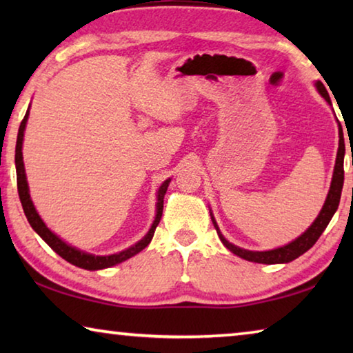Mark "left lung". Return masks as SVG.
Here are the masks:
<instances>
[{"instance_id":"8db88e82","label":"left lung","mask_w":353,"mask_h":353,"mask_svg":"<svg viewBox=\"0 0 353 353\" xmlns=\"http://www.w3.org/2000/svg\"><path fill=\"white\" fill-rule=\"evenodd\" d=\"M316 88L318 92L325 98L328 104L330 103V97L325 90L324 83L321 81L316 82ZM344 152H345V146H344V137H343V129L341 124H339V148H338V154H336V163H334V171H333V177H332V185L330 190H328L327 199L324 202V207H322L321 213L318 214V218L314 219V223L308 227V229L303 232V234L296 238L294 241H291L290 244H286L283 248H277L272 250H263V252H255V250H246L235 246L225 240L221 234L216 221L212 216V221L214 227H216V232L223 241L224 246L234 252L235 255L241 256V259L248 260V261H254V263H263V265H276V263H290L292 260H296L297 256H301L302 254H305L310 248H313V244L319 240V236L322 235V232L325 230V227L330 223V219L333 218L334 212L339 205V199H341V191H343V183H344Z\"/></svg>"}]
</instances>
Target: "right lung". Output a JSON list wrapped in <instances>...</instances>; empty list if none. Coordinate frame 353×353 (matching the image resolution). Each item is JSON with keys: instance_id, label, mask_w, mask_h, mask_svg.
Listing matches in <instances>:
<instances>
[{"instance_id": "1", "label": "right lung", "mask_w": 353, "mask_h": 353, "mask_svg": "<svg viewBox=\"0 0 353 353\" xmlns=\"http://www.w3.org/2000/svg\"><path fill=\"white\" fill-rule=\"evenodd\" d=\"M28 117H29V109L26 112L25 118L20 124L19 129V137H17V146H15V168H17V187H19V196L23 205V210H25L26 218L31 224L32 229L37 232V234L43 238V241L50 246L56 254L62 256L63 260H67L71 265H74L77 268H82V270H88V271H98V270H104V268H110L115 266L118 263H121L124 260L130 259V256L137 255L141 252L149 243H151L155 227L159 225L160 218H162L163 213V198L166 190H168V185L171 182V179H166V181L160 185V188L157 191V214H155V219L149 229L148 234L145 235L143 240H140L134 246H130L129 249L123 250V252L118 254H112V255H93V254H87L82 252V250L76 249L73 246H70L65 241H62L56 234L48 229L45 225L43 221L39 216L37 210L31 201V196H29V187H28V181H26V172H25V163H23V152H21V146H23V135H25V129H26V123H28Z\"/></svg>"}]
</instances>
